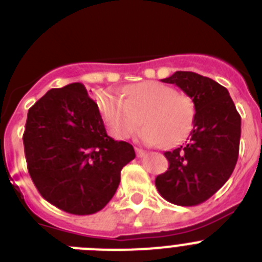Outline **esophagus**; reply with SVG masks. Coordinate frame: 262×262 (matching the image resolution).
Masks as SVG:
<instances>
[{
    "label": "esophagus",
    "instance_id": "1",
    "mask_svg": "<svg viewBox=\"0 0 262 262\" xmlns=\"http://www.w3.org/2000/svg\"><path fill=\"white\" fill-rule=\"evenodd\" d=\"M135 152H136V155H138V157H143L145 155V151L143 149V148L135 147Z\"/></svg>",
    "mask_w": 262,
    "mask_h": 262
}]
</instances>
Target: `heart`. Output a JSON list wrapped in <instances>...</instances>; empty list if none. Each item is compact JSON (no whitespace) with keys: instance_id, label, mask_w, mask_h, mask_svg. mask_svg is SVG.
Segmentation results:
<instances>
[{"instance_id":"b5f03b06","label":"heart","mask_w":262,"mask_h":262,"mask_svg":"<svg viewBox=\"0 0 262 262\" xmlns=\"http://www.w3.org/2000/svg\"><path fill=\"white\" fill-rule=\"evenodd\" d=\"M123 96L105 93L99 98V110L115 139H126L136 129L140 120L144 126L139 138L149 144L172 145L190 131L194 119L191 98L178 94L174 88L159 81H145L124 88ZM142 119L139 120L140 115Z\"/></svg>"}]
</instances>
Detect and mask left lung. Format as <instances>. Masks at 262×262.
I'll list each match as a JSON object with an SVG mask.
<instances>
[{
	"mask_svg": "<svg viewBox=\"0 0 262 262\" xmlns=\"http://www.w3.org/2000/svg\"><path fill=\"white\" fill-rule=\"evenodd\" d=\"M193 99V129L185 144L165 152L169 168L155 180L160 195L178 206H196L214 195L232 174L239 156L242 118L228 90L194 72L161 80Z\"/></svg>",
	"mask_w": 262,
	"mask_h": 262,
	"instance_id": "8db88e82",
	"label": "left lung"
}]
</instances>
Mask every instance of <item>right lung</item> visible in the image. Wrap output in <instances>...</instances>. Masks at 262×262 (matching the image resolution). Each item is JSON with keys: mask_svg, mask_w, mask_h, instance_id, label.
Returning a JSON list of instances; mask_svg holds the SVG:
<instances>
[{"mask_svg": "<svg viewBox=\"0 0 262 262\" xmlns=\"http://www.w3.org/2000/svg\"><path fill=\"white\" fill-rule=\"evenodd\" d=\"M30 177L51 205L75 215L102 210L114 196L134 147L106 134L81 82L48 90L27 114L23 134Z\"/></svg>", "mask_w": 262, "mask_h": 262, "instance_id": "add662e5", "label": "right lung"}]
</instances>
